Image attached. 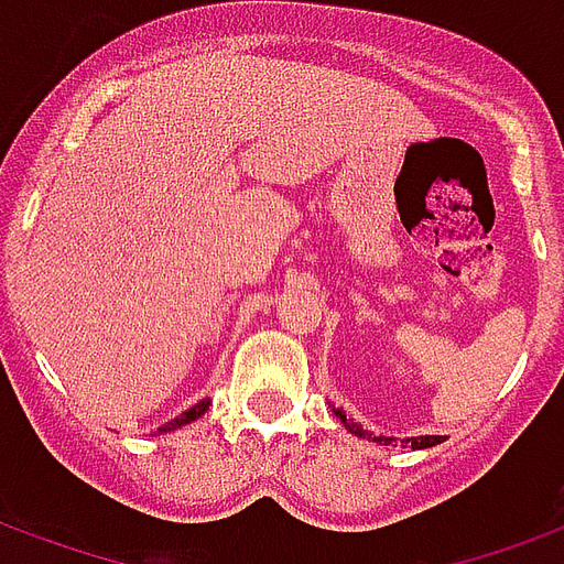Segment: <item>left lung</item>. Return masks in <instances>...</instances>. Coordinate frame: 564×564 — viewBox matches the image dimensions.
Returning a JSON list of instances; mask_svg holds the SVG:
<instances>
[{"label":"left lung","mask_w":564,"mask_h":564,"mask_svg":"<svg viewBox=\"0 0 564 564\" xmlns=\"http://www.w3.org/2000/svg\"><path fill=\"white\" fill-rule=\"evenodd\" d=\"M337 416H339V423L346 425V429H349L351 435H358V437L367 435V432H364V425H358V423H351V420H346V414H343V411H337ZM376 441H378V444H393V437H376ZM408 444L414 446V449H429V446L441 444V435L411 437V441H408Z\"/></svg>","instance_id":"left-lung-1"}]
</instances>
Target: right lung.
I'll use <instances>...</instances> for the list:
<instances>
[{
	"label": "right lung",
	"instance_id": "right-lung-1",
	"mask_svg": "<svg viewBox=\"0 0 564 564\" xmlns=\"http://www.w3.org/2000/svg\"><path fill=\"white\" fill-rule=\"evenodd\" d=\"M206 408H209V399H200L197 405H192V408H188V411H183V414H180L177 420H171V423H167V425H162L159 432H174V429H180V425L192 423V420H197V416L204 414Z\"/></svg>",
	"mask_w": 564,
	"mask_h": 564
}]
</instances>
